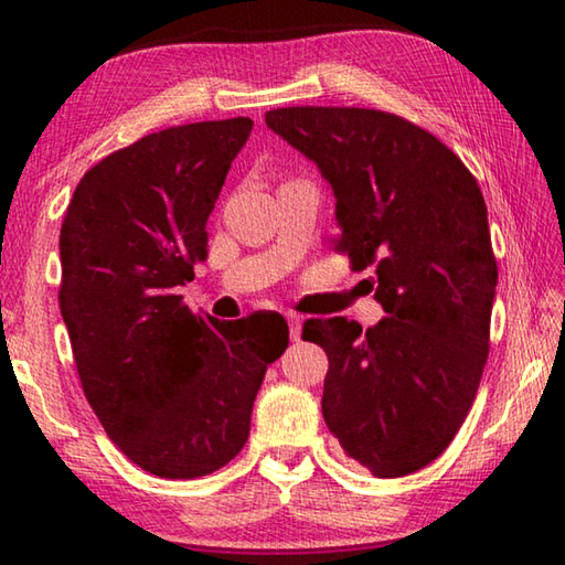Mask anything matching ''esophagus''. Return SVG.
Segmentation results:
<instances>
[{
  "mask_svg": "<svg viewBox=\"0 0 565 565\" xmlns=\"http://www.w3.org/2000/svg\"><path fill=\"white\" fill-rule=\"evenodd\" d=\"M286 321H289V337L294 341L301 339V319L296 313H286Z\"/></svg>",
  "mask_w": 565,
  "mask_h": 565,
  "instance_id": "34e87169",
  "label": "esophagus"
}]
</instances>
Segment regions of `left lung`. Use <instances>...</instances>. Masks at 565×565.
Here are the masks:
<instances>
[{
	"instance_id": "obj_1",
	"label": "left lung",
	"mask_w": 565,
	"mask_h": 565,
	"mask_svg": "<svg viewBox=\"0 0 565 565\" xmlns=\"http://www.w3.org/2000/svg\"><path fill=\"white\" fill-rule=\"evenodd\" d=\"M266 127L313 161L337 199V252L376 266L386 317L361 331L311 319L301 339L329 356L321 411L353 461L414 473L454 441L489 356L495 269L489 212L471 171L396 114L286 107Z\"/></svg>"
}]
</instances>
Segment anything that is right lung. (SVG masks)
<instances>
[{
  "label": "right lung",
  "mask_w": 565,
  "mask_h": 565,
  "mask_svg": "<svg viewBox=\"0 0 565 565\" xmlns=\"http://www.w3.org/2000/svg\"><path fill=\"white\" fill-rule=\"evenodd\" d=\"M254 121H196L134 141L74 189L60 234V309L84 396L119 451L161 478L214 473L242 451L279 313L218 321L179 286L206 262V218Z\"/></svg>",
  "instance_id": "add662e5"
}]
</instances>
